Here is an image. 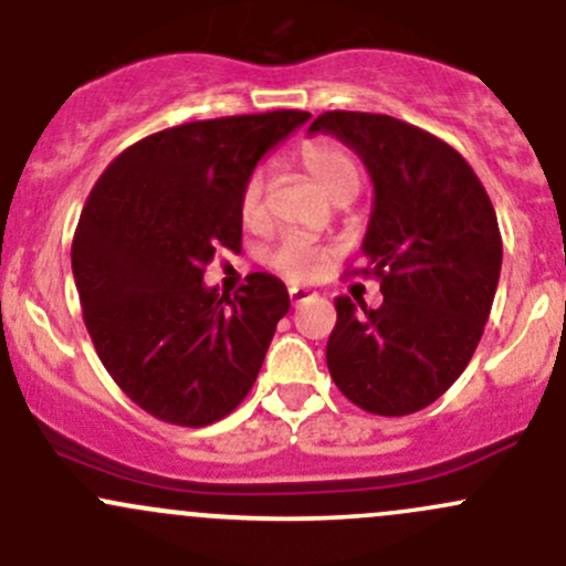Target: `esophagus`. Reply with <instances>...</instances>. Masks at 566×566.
<instances>
[{"instance_id": "obj_1", "label": "esophagus", "mask_w": 566, "mask_h": 566, "mask_svg": "<svg viewBox=\"0 0 566 566\" xmlns=\"http://www.w3.org/2000/svg\"><path fill=\"white\" fill-rule=\"evenodd\" d=\"M287 293H290V301H293V306H298L301 301H306V298H312V295H315L312 290H306V287H290Z\"/></svg>"}]
</instances>
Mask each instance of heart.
<instances>
[{
	"label": "heart",
	"instance_id": "1",
	"mask_svg": "<svg viewBox=\"0 0 566 566\" xmlns=\"http://www.w3.org/2000/svg\"><path fill=\"white\" fill-rule=\"evenodd\" d=\"M301 164L312 180L334 199H353L361 188V167L356 156L339 142H306L298 153ZM241 219L247 227L262 224L265 219V175L262 169L249 172L241 188ZM336 260V249L328 243L310 241L304 235H284L268 254V265L293 282L319 279Z\"/></svg>",
	"mask_w": 566,
	"mask_h": 566
}]
</instances>
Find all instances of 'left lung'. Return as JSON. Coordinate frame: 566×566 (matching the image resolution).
I'll use <instances>...</instances> for the list:
<instances>
[{
  "label": "left lung",
  "instance_id": "8db88e82",
  "mask_svg": "<svg viewBox=\"0 0 566 566\" xmlns=\"http://www.w3.org/2000/svg\"><path fill=\"white\" fill-rule=\"evenodd\" d=\"M325 130L361 156L375 186L364 235L384 304L334 301L325 364L336 389L375 416L436 402L471 361L493 310L501 232L493 202L465 158L438 136L369 112H325ZM356 297V295H353Z\"/></svg>",
  "mask_w": 566,
  "mask_h": 566
}]
</instances>
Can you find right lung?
Instances as JSON below:
<instances>
[{"label":"right lung","instance_id":"1","mask_svg":"<svg viewBox=\"0 0 566 566\" xmlns=\"http://www.w3.org/2000/svg\"><path fill=\"white\" fill-rule=\"evenodd\" d=\"M310 112L197 119L119 153L90 191L71 262L84 325L106 373L142 410L208 427L247 399L287 287L251 273L230 295L205 287L216 251L241 249V188Z\"/></svg>","mask_w":566,"mask_h":566}]
</instances>
